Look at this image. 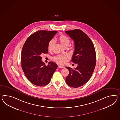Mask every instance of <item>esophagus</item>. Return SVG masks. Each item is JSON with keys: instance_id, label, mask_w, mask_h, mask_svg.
<instances>
[{"instance_id": "obj_1", "label": "esophagus", "mask_w": 120, "mask_h": 120, "mask_svg": "<svg viewBox=\"0 0 120 120\" xmlns=\"http://www.w3.org/2000/svg\"><path fill=\"white\" fill-rule=\"evenodd\" d=\"M58 68H64V67L63 66L60 65H58Z\"/></svg>"}]
</instances>
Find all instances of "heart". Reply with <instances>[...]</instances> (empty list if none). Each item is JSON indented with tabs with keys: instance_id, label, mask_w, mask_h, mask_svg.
<instances>
[{
	"instance_id": "heart-1",
	"label": "heart",
	"mask_w": 120,
	"mask_h": 120,
	"mask_svg": "<svg viewBox=\"0 0 120 120\" xmlns=\"http://www.w3.org/2000/svg\"><path fill=\"white\" fill-rule=\"evenodd\" d=\"M58 40L64 47L68 46L70 43V40L69 38L68 37L64 35L60 36L58 38ZM53 44V40H52L49 41L48 44V49L49 51L51 50ZM68 58V56L67 55H57L54 56L53 58V59L55 61L58 63L61 64H64L67 61Z\"/></svg>"
}]
</instances>
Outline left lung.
Masks as SVG:
<instances>
[{
    "label": "left lung",
    "instance_id": "obj_1",
    "mask_svg": "<svg viewBox=\"0 0 120 120\" xmlns=\"http://www.w3.org/2000/svg\"><path fill=\"white\" fill-rule=\"evenodd\" d=\"M65 32L74 41L75 49L71 61L77 64L74 69L66 68L69 71L66 82L68 86L77 88L87 83L92 75L96 66L95 50L92 41L82 30L76 29Z\"/></svg>",
    "mask_w": 120,
    "mask_h": 120
}]
</instances>
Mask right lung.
Listing matches in <instances>:
<instances>
[{
	"label": "right lung",
	"instance_id": "obj_1",
	"mask_svg": "<svg viewBox=\"0 0 120 120\" xmlns=\"http://www.w3.org/2000/svg\"><path fill=\"white\" fill-rule=\"evenodd\" d=\"M57 31L39 30L28 38L21 52L22 68L28 80L38 86H44L50 81L57 65L49 62L46 66L41 54L48 52V44Z\"/></svg>",
	"mask_w": 120,
	"mask_h": 120
}]
</instances>
